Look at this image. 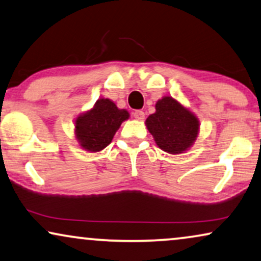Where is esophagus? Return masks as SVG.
<instances>
[{
	"instance_id": "obj_1",
	"label": "esophagus",
	"mask_w": 261,
	"mask_h": 261,
	"mask_svg": "<svg viewBox=\"0 0 261 261\" xmlns=\"http://www.w3.org/2000/svg\"><path fill=\"white\" fill-rule=\"evenodd\" d=\"M133 116L136 118V119H138V120H143L144 119V112L143 111H141V110H136V111H134L133 112Z\"/></svg>"
}]
</instances>
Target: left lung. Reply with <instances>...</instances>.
<instances>
[{"label":"left lung","instance_id":"left-lung-1","mask_svg":"<svg viewBox=\"0 0 261 261\" xmlns=\"http://www.w3.org/2000/svg\"><path fill=\"white\" fill-rule=\"evenodd\" d=\"M156 112L145 120L159 148L169 154H181L196 141L199 121L193 113L171 96H165L155 105Z\"/></svg>","mask_w":261,"mask_h":261}]
</instances>
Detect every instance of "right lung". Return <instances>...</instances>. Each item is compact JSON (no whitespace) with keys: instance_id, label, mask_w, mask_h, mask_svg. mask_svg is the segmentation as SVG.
<instances>
[{"instance_id":"right-lung-1","label":"right lung","mask_w":261,"mask_h":261,"mask_svg":"<svg viewBox=\"0 0 261 261\" xmlns=\"http://www.w3.org/2000/svg\"><path fill=\"white\" fill-rule=\"evenodd\" d=\"M128 118V112L119 110L110 99H100L88 112L75 121L76 138L86 150H102L111 143L120 124Z\"/></svg>"}]
</instances>
